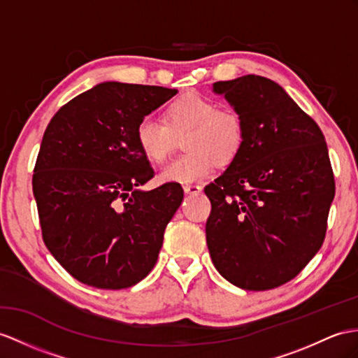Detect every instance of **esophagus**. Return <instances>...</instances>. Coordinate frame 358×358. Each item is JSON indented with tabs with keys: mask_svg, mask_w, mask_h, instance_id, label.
<instances>
[{
	"mask_svg": "<svg viewBox=\"0 0 358 358\" xmlns=\"http://www.w3.org/2000/svg\"><path fill=\"white\" fill-rule=\"evenodd\" d=\"M184 191H185V194L194 196V194L202 193V185H197V184H187V185H184Z\"/></svg>",
	"mask_w": 358,
	"mask_h": 358,
	"instance_id": "obj_1",
	"label": "esophagus"
}]
</instances>
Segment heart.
I'll return each mask as SVG.
<instances>
[{"label": "heart", "instance_id": "1", "mask_svg": "<svg viewBox=\"0 0 358 358\" xmlns=\"http://www.w3.org/2000/svg\"><path fill=\"white\" fill-rule=\"evenodd\" d=\"M180 136L187 152L161 170L162 182L189 184L205 178L215 164L234 162L246 141V123L234 108H219L213 99L187 92L169 103L164 123L147 115L135 127L138 149L150 164L167 159Z\"/></svg>", "mask_w": 358, "mask_h": 358}]
</instances>
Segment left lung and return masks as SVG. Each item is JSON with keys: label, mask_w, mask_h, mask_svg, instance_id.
<instances>
[{"label": "left lung", "mask_w": 358, "mask_h": 358, "mask_svg": "<svg viewBox=\"0 0 358 358\" xmlns=\"http://www.w3.org/2000/svg\"><path fill=\"white\" fill-rule=\"evenodd\" d=\"M246 123L237 159L205 187L206 243L231 284L270 290L317 254L336 184L325 136L280 85L261 76L215 82Z\"/></svg>", "instance_id": "8db88e82"}]
</instances>
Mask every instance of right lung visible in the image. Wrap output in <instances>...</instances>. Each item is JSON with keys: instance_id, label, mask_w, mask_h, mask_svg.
<instances>
[{"instance_id": "right-lung-1", "label": "right lung", "mask_w": 358, "mask_h": 358, "mask_svg": "<svg viewBox=\"0 0 358 358\" xmlns=\"http://www.w3.org/2000/svg\"><path fill=\"white\" fill-rule=\"evenodd\" d=\"M176 92L104 82L64 104L47 126L33 194L43 243L77 281L121 290L155 267L184 189L176 182L139 189L153 169L135 127Z\"/></svg>"}]
</instances>
